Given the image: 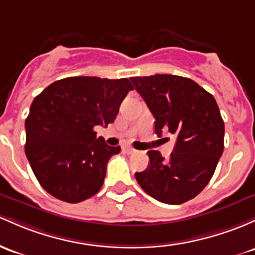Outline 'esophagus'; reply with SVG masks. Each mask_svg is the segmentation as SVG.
<instances>
[{
  "label": "esophagus",
  "instance_id": "esophagus-1",
  "mask_svg": "<svg viewBox=\"0 0 255 255\" xmlns=\"http://www.w3.org/2000/svg\"><path fill=\"white\" fill-rule=\"evenodd\" d=\"M123 150H125V152H126V153H128V155H132V153L135 152V150H134L133 147H130V146H126V147H123Z\"/></svg>",
  "mask_w": 255,
  "mask_h": 255
}]
</instances>
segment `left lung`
Returning <instances> with one entry per match:
<instances>
[{
	"mask_svg": "<svg viewBox=\"0 0 255 255\" xmlns=\"http://www.w3.org/2000/svg\"><path fill=\"white\" fill-rule=\"evenodd\" d=\"M155 117V133L177 136L169 158L147 151L150 164L135 173L141 189L159 202L180 205L205 189L224 150V121L211 93L175 75L130 77Z\"/></svg>",
	"mask_w": 255,
	"mask_h": 255,
	"instance_id": "8db88e82",
	"label": "left lung"
}]
</instances>
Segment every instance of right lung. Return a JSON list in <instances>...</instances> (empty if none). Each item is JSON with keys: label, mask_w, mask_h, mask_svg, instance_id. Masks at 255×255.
<instances>
[{"label": "right lung", "mask_w": 255, "mask_h": 255, "mask_svg": "<svg viewBox=\"0 0 255 255\" xmlns=\"http://www.w3.org/2000/svg\"><path fill=\"white\" fill-rule=\"evenodd\" d=\"M129 91L128 78L76 76L55 81L33 99L25 153L47 192L78 203L102 189L109 159L121 147L105 144L94 127L115 121Z\"/></svg>", "instance_id": "right-lung-1"}]
</instances>
